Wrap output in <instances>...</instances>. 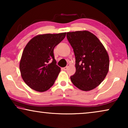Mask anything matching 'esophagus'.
<instances>
[{"instance_id": "34e87169", "label": "esophagus", "mask_w": 128, "mask_h": 128, "mask_svg": "<svg viewBox=\"0 0 128 128\" xmlns=\"http://www.w3.org/2000/svg\"><path fill=\"white\" fill-rule=\"evenodd\" d=\"M70 66V64H68V65H67V66H66V67H64V70H66L68 69V67H69V66Z\"/></svg>"}]
</instances>
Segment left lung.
<instances>
[{"label": "left lung", "mask_w": 128, "mask_h": 128, "mask_svg": "<svg viewBox=\"0 0 128 128\" xmlns=\"http://www.w3.org/2000/svg\"><path fill=\"white\" fill-rule=\"evenodd\" d=\"M76 58V72L71 81L80 90L90 91L99 86L109 70L108 52L98 38L87 30L67 32Z\"/></svg>", "instance_id": "1"}]
</instances>
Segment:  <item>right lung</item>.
<instances>
[{
    "label": "right lung",
    "instance_id": "right-lung-1",
    "mask_svg": "<svg viewBox=\"0 0 128 128\" xmlns=\"http://www.w3.org/2000/svg\"><path fill=\"white\" fill-rule=\"evenodd\" d=\"M66 34H39L26 45L20 61V70L22 80L32 90L45 92L55 83L60 68L54 58V50Z\"/></svg>",
    "mask_w": 128,
    "mask_h": 128
}]
</instances>
